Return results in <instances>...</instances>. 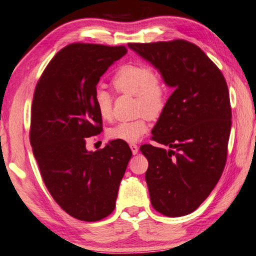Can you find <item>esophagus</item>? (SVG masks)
<instances>
[{
  "label": "esophagus",
  "instance_id": "obj_1",
  "mask_svg": "<svg viewBox=\"0 0 256 256\" xmlns=\"http://www.w3.org/2000/svg\"><path fill=\"white\" fill-rule=\"evenodd\" d=\"M130 148H131V150H132V153H133V154H138V146H136V144H134V143L130 144Z\"/></svg>",
  "mask_w": 256,
  "mask_h": 256
}]
</instances>
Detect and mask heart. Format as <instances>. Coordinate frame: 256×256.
<instances>
[{"label":"heart","instance_id":"b5f03b06","mask_svg":"<svg viewBox=\"0 0 256 256\" xmlns=\"http://www.w3.org/2000/svg\"><path fill=\"white\" fill-rule=\"evenodd\" d=\"M112 85L118 92L136 97L138 113L156 118L166 104V87L151 68L143 64H128L115 72ZM94 104L97 113L103 120H110L113 112V100L108 92L97 88L94 94ZM141 118L128 122H120L108 130V136L112 140L134 143L148 132V118Z\"/></svg>","mask_w":256,"mask_h":256}]
</instances>
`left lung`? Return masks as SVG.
<instances>
[{"label": "left lung", "instance_id": "1", "mask_svg": "<svg viewBox=\"0 0 256 256\" xmlns=\"http://www.w3.org/2000/svg\"><path fill=\"white\" fill-rule=\"evenodd\" d=\"M154 67L174 92L144 144L146 180L153 208L184 216L215 188L227 158L232 112L228 88L220 69L196 44L184 40L128 44Z\"/></svg>", "mask_w": 256, "mask_h": 256}]
</instances>
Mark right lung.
Segmentation results:
<instances>
[{"label": "right lung", "instance_id": "add662e5", "mask_svg": "<svg viewBox=\"0 0 256 256\" xmlns=\"http://www.w3.org/2000/svg\"><path fill=\"white\" fill-rule=\"evenodd\" d=\"M126 48L72 44L49 62L32 102L30 142L41 176L69 215L97 222L114 210L120 180L132 156L126 142L88 151L87 138L102 131L96 85Z\"/></svg>", "mask_w": 256, "mask_h": 256}]
</instances>
